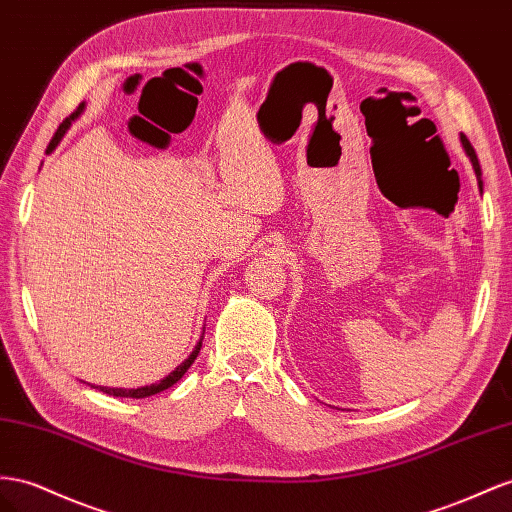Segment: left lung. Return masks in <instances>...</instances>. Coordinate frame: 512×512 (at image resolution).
Returning a JSON list of instances; mask_svg holds the SVG:
<instances>
[{
  "instance_id": "obj_1",
  "label": "left lung",
  "mask_w": 512,
  "mask_h": 512,
  "mask_svg": "<svg viewBox=\"0 0 512 512\" xmlns=\"http://www.w3.org/2000/svg\"><path fill=\"white\" fill-rule=\"evenodd\" d=\"M461 142H463V148H465V153L469 155V159H472V165H474V172H476V178H478V187H480V191H482V181H480V176H482V172H480V163H478V157H476V150H474V146L469 144V140L465 135H461Z\"/></svg>"
}]
</instances>
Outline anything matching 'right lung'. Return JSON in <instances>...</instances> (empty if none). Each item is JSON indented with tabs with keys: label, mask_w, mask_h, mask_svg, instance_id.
<instances>
[{
	"label": "right lung",
	"mask_w": 512,
	"mask_h": 512,
	"mask_svg": "<svg viewBox=\"0 0 512 512\" xmlns=\"http://www.w3.org/2000/svg\"><path fill=\"white\" fill-rule=\"evenodd\" d=\"M81 107L84 105H79L77 107V112L71 116V118H66L60 127H58V131H55V135H53V140L49 142V148H47V153H51V150L58 146V142L62 140L64 137V133H66V129L71 127V122L81 114ZM204 338V336H202ZM202 338H200V342L196 344V349L191 351V355L185 359V362L178 366L176 370H172L168 377H163L159 383H153V385H144V388H135V390H124V388H103V385H92V388H96L99 392H105V394H109V396H120V398H146V396H153V394H159V392H163V390H168V388H172V385L176 383V381H181L183 379V375L185 372L189 370V366L196 362V357H198V353H200V349H202ZM90 385V383H88Z\"/></svg>",
	"instance_id": "1"
}]
</instances>
